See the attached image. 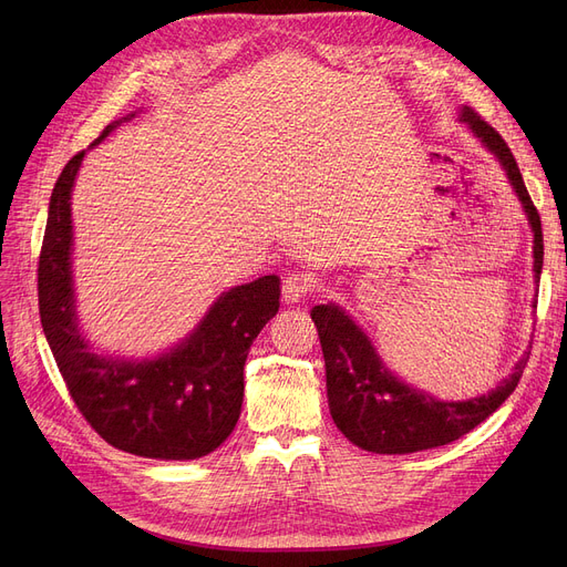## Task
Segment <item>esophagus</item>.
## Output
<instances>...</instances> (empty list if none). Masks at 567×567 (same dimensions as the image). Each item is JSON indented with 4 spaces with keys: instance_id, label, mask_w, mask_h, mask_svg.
Masks as SVG:
<instances>
[{
    "instance_id": "obj_1",
    "label": "esophagus",
    "mask_w": 567,
    "mask_h": 567,
    "mask_svg": "<svg viewBox=\"0 0 567 567\" xmlns=\"http://www.w3.org/2000/svg\"><path fill=\"white\" fill-rule=\"evenodd\" d=\"M315 280L303 271H291L282 280V299L285 303H301L306 296L312 291Z\"/></svg>"
}]
</instances>
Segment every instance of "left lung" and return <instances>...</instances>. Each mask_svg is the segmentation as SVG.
Masks as SVG:
<instances>
[{
    "instance_id": "8db88e82",
    "label": "left lung",
    "mask_w": 567,
    "mask_h": 567,
    "mask_svg": "<svg viewBox=\"0 0 567 567\" xmlns=\"http://www.w3.org/2000/svg\"><path fill=\"white\" fill-rule=\"evenodd\" d=\"M460 122L468 126L501 169L524 208L533 231V278L535 287L543 274V225L524 186L517 161L503 137L471 107L460 110ZM538 296V289H535ZM533 299V308H535ZM310 317L319 331L326 363V395L338 430L359 449L379 455H406L439 449L457 441L513 395L528 361V351L515 363L513 372L498 381L487 395L462 402L436 400L393 374L377 353L368 333L333 301L315 306Z\"/></svg>"
}]
</instances>
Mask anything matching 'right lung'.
Instances as JSON below:
<instances>
[{
  "mask_svg": "<svg viewBox=\"0 0 567 567\" xmlns=\"http://www.w3.org/2000/svg\"><path fill=\"white\" fill-rule=\"evenodd\" d=\"M112 122L89 148L116 126ZM86 152L59 174L48 206L39 259V312L66 389L114 449L152 460H199L236 427L244 404V365L250 344L280 308V278L261 276L223 291L195 329L154 359L94 351L82 333L73 282L71 195Z\"/></svg>",
  "mask_w": 567,
  "mask_h": 567,
  "instance_id": "1",
  "label": "right lung"
}]
</instances>
